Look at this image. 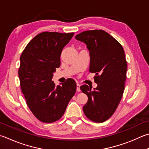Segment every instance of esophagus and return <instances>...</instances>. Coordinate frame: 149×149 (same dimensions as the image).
Masks as SVG:
<instances>
[{"instance_id": "esophagus-1", "label": "esophagus", "mask_w": 149, "mask_h": 149, "mask_svg": "<svg viewBox=\"0 0 149 149\" xmlns=\"http://www.w3.org/2000/svg\"><path fill=\"white\" fill-rule=\"evenodd\" d=\"M76 85H77V88H76L77 91V92H80V91H81V89H80V84L77 83Z\"/></svg>"}]
</instances>
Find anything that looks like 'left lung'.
Here are the masks:
<instances>
[{
    "label": "left lung",
    "instance_id": "1",
    "mask_svg": "<svg viewBox=\"0 0 149 149\" xmlns=\"http://www.w3.org/2000/svg\"><path fill=\"white\" fill-rule=\"evenodd\" d=\"M75 39L86 45L91 56L89 71L94 73L97 87L88 85L80 88L88 96L83 106L86 117L96 123H103L111 117L121 100L126 81L127 63L122 45L102 30L81 32Z\"/></svg>",
    "mask_w": 149,
    "mask_h": 149
}]
</instances>
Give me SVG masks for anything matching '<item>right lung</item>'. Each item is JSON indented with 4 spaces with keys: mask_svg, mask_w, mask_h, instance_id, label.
Listing matches in <instances>:
<instances>
[{
    "mask_svg": "<svg viewBox=\"0 0 149 149\" xmlns=\"http://www.w3.org/2000/svg\"><path fill=\"white\" fill-rule=\"evenodd\" d=\"M74 33L44 32L26 45L20 57L18 74L26 104L38 119L50 123L60 119L76 91L69 79L61 85L52 81L61 65V55Z\"/></svg>",
    "mask_w": 149,
    "mask_h": 149,
    "instance_id": "right-lung-1",
    "label": "right lung"
}]
</instances>
